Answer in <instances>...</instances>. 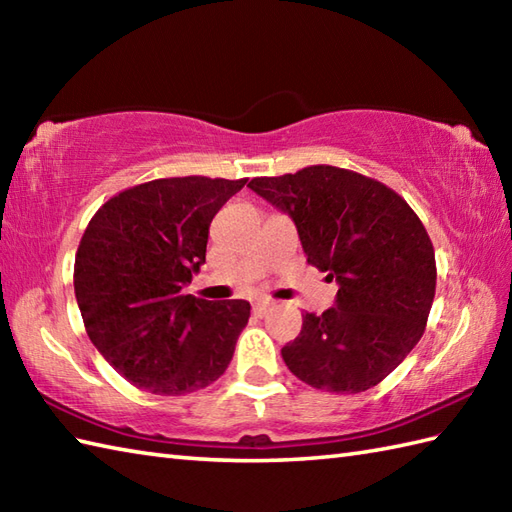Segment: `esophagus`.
<instances>
[{
	"mask_svg": "<svg viewBox=\"0 0 512 512\" xmlns=\"http://www.w3.org/2000/svg\"><path fill=\"white\" fill-rule=\"evenodd\" d=\"M273 308V301L270 299H259V301H255V306H253V312L257 314V317H264V314Z\"/></svg>",
	"mask_w": 512,
	"mask_h": 512,
	"instance_id": "obj_1",
	"label": "esophagus"
}]
</instances>
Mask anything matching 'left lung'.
Here are the masks:
<instances>
[{"mask_svg":"<svg viewBox=\"0 0 512 512\" xmlns=\"http://www.w3.org/2000/svg\"><path fill=\"white\" fill-rule=\"evenodd\" d=\"M297 226L308 264L339 284L334 306L303 314L281 356L303 383L361 394L405 361L436 297V255L398 193L361 173L314 165L248 182Z\"/></svg>","mask_w":512,"mask_h":512,"instance_id":"8db88e82","label":"left lung"}]
</instances>
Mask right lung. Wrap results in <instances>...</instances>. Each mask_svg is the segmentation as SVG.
Returning a JSON list of instances; mask_svg holds the SVG:
<instances>
[{"instance_id": "obj_1", "label": "right lung", "mask_w": 512, "mask_h": 512, "mask_svg": "<svg viewBox=\"0 0 512 512\" xmlns=\"http://www.w3.org/2000/svg\"><path fill=\"white\" fill-rule=\"evenodd\" d=\"M246 184L165 178L105 202L85 228L74 295L90 341L118 374L158 396H184L220 378L250 303L182 295L206 262L209 226Z\"/></svg>"}]
</instances>
